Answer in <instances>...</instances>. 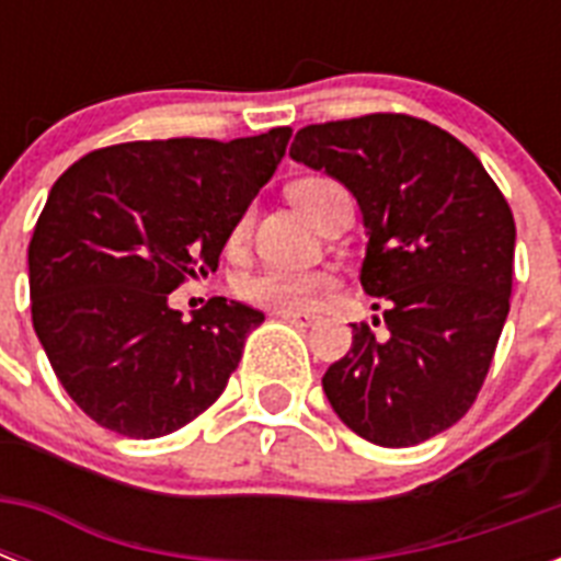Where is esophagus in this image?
<instances>
[{
	"mask_svg": "<svg viewBox=\"0 0 561 561\" xmlns=\"http://www.w3.org/2000/svg\"><path fill=\"white\" fill-rule=\"evenodd\" d=\"M276 317H282L285 323H294V325L320 323V314H314V311H276Z\"/></svg>",
	"mask_w": 561,
	"mask_h": 561,
	"instance_id": "obj_1",
	"label": "esophagus"
}]
</instances>
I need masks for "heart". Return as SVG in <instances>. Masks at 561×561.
Listing matches in <instances>:
<instances>
[{"instance_id": "heart-1", "label": "heart", "mask_w": 561, "mask_h": 561, "mask_svg": "<svg viewBox=\"0 0 561 561\" xmlns=\"http://www.w3.org/2000/svg\"><path fill=\"white\" fill-rule=\"evenodd\" d=\"M337 183L329 178H302L290 183L288 194L290 201L297 203L299 209L306 211L308 218H314L317 206ZM250 220H238L232 238H241L247 232ZM337 288V276L329 271H288V267H264V271L247 276L238 282V294L247 302L259 308H271V311H306L323 297L329 290Z\"/></svg>"}]
</instances>
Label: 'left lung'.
<instances>
[{
  "label": "left lung",
  "mask_w": 561,
  "mask_h": 561,
  "mask_svg": "<svg viewBox=\"0 0 561 561\" xmlns=\"http://www.w3.org/2000/svg\"><path fill=\"white\" fill-rule=\"evenodd\" d=\"M290 157L358 197L360 285L387 329L352 323V350L323 375L334 413L383 448L443 434L478 399L510 314V203L460 139L404 113L308 125Z\"/></svg>",
  "instance_id": "left-lung-1"
}]
</instances>
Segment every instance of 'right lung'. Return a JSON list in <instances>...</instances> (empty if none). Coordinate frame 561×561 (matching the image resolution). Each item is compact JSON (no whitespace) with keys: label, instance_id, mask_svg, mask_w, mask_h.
Returning a JSON list of instances; mask_svg holds the SVG:
<instances>
[{"label":"right lung","instance_id":"right-lung-1","mask_svg":"<svg viewBox=\"0 0 561 561\" xmlns=\"http://www.w3.org/2000/svg\"><path fill=\"white\" fill-rule=\"evenodd\" d=\"M288 139L290 127L232 142L139 139L57 178L28 244L31 323L92 422L157 439L224 392L264 314L211 297L186 323L169 294L218 267Z\"/></svg>","mask_w":561,"mask_h":561}]
</instances>
